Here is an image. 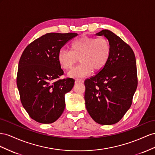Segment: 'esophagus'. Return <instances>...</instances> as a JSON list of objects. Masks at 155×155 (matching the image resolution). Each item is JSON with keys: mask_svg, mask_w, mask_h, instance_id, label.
Segmentation results:
<instances>
[{"mask_svg": "<svg viewBox=\"0 0 155 155\" xmlns=\"http://www.w3.org/2000/svg\"><path fill=\"white\" fill-rule=\"evenodd\" d=\"M84 81L83 80H82V79H76L75 80V83L77 84V83H82Z\"/></svg>", "mask_w": 155, "mask_h": 155, "instance_id": "34e87169", "label": "esophagus"}]
</instances>
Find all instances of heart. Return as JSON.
Masks as SVG:
<instances>
[{"instance_id":"obj_1","label":"heart","mask_w":155,"mask_h":155,"mask_svg":"<svg viewBox=\"0 0 155 155\" xmlns=\"http://www.w3.org/2000/svg\"><path fill=\"white\" fill-rule=\"evenodd\" d=\"M71 50L61 48L58 53V61L61 68L69 69L77 62L81 64L71 69L68 76L78 78L88 76L92 71H98L107 64L111 52V47L107 38L84 36L74 40Z\"/></svg>"}]
</instances>
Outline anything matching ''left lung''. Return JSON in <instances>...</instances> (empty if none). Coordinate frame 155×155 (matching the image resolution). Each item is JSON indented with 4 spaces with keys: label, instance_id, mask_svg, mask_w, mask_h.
<instances>
[{
    "label": "left lung",
    "instance_id": "left-lung-1",
    "mask_svg": "<svg viewBox=\"0 0 155 155\" xmlns=\"http://www.w3.org/2000/svg\"><path fill=\"white\" fill-rule=\"evenodd\" d=\"M96 35L108 39L111 52L104 67L84 81L86 107L96 123L110 125L120 121L132 104L138 86L136 58L131 47L111 31Z\"/></svg>",
    "mask_w": 155,
    "mask_h": 155
}]
</instances>
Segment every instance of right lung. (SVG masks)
I'll list each match as a JSON object with an SVG mask.
<instances>
[{"label":"right lung","mask_w":155,"mask_h":155,"mask_svg":"<svg viewBox=\"0 0 155 155\" xmlns=\"http://www.w3.org/2000/svg\"><path fill=\"white\" fill-rule=\"evenodd\" d=\"M76 33H47L25 48L19 60L17 86L21 103L30 117L48 124L56 121L65 109V95L72 90L73 78L64 74L58 51Z\"/></svg>","instance_id":"add662e5"}]
</instances>
